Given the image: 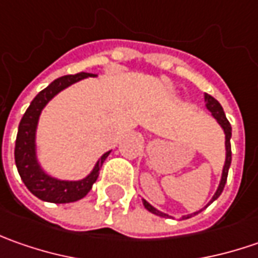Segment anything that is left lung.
Returning <instances> with one entry per match:
<instances>
[{"mask_svg":"<svg viewBox=\"0 0 258 258\" xmlns=\"http://www.w3.org/2000/svg\"><path fill=\"white\" fill-rule=\"evenodd\" d=\"M205 102H207V109L213 113V116L217 119V122L221 124V127L224 129V134H225V149H227V158H225V165H224V169H223V176H221V182H220V186H218V189H217V192L213 197V201L214 200H217L221 192H223L224 186H225V182H227V176H228V169H230V165H231V144H230V138H231V124L230 122L227 120V117H225V113H224L223 107H221V104L218 103V100H215L213 96H210V94H205ZM211 201V203H213ZM144 205L145 208L148 210V211H151V213L156 214V215H161V217H168L166 214L161 213V211H158V210H155L154 207L151 205V204H148L144 200ZM198 213H201V211H198ZM198 213H194L191 215H186V217H183V218H189V217H192V215H197Z\"/></svg>","mask_w":258,"mask_h":258,"instance_id":"obj_1","label":"left lung"}]
</instances>
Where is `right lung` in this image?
Instances as JSON below:
<instances>
[{
	"label": "right lung",
	"mask_w": 258,
	"mask_h": 258,
	"mask_svg": "<svg viewBox=\"0 0 258 258\" xmlns=\"http://www.w3.org/2000/svg\"><path fill=\"white\" fill-rule=\"evenodd\" d=\"M94 75L90 73H77V75H67L55 79L53 83L41 90L33 99L31 104L25 110L24 116L18 126V134L15 139L14 158L18 173L28 188V191L34 194L37 198L47 201V203L66 204L75 203L77 200H82L86 194L92 189V185L96 182L99 171L103 165L104 159L107 158L109 152L99 159V162L94 166L93 172L82 181H58L48 175H45L41 168L37 164L35 159V127L38 122V116L41 113L43 107L51 100L55 94L61 92L63 89L73 85L76 82L92 77Z\"/></svg>",
	"instance_id": "right-lung-1"
}]
</instances>
